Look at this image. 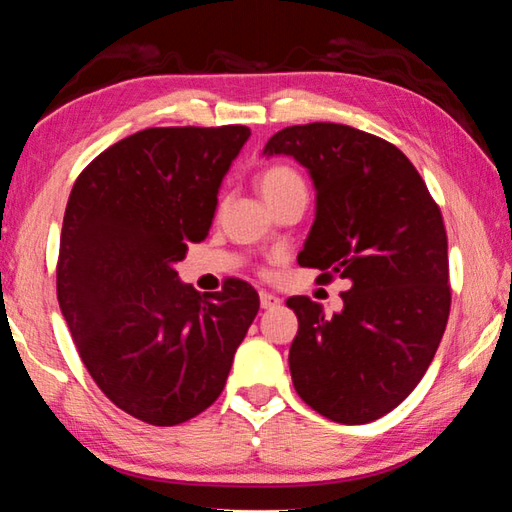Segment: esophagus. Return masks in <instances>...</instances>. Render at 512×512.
Returning a JSON list of instances; mask_svg holds the SVG:
<instances>
[{
  "label": "esophagus",
  "instance_id": "esophagus-1",
  "mask_svg": "<svg viewBox=\"0 0 512 512\" xmlns=\"http://www.w3.org/2000/svg\"><path fill=\"white\" fill-rule=\"evenodd\" d=\"M259 302H262V309H275L277 305H280V298H277L275 293L262 291L259 293Z\"/></svg>",
  "mask_w": 512,
  "mask_h": 512
}]
</instances>
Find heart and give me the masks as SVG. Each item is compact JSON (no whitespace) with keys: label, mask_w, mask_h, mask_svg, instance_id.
Returning a JSON list of instances; mask_svg holds the SVG:
<instances>
[{"label":"heart","mask_w":512,"mask_h":512,"mask_svg":"<svg viewBox=\"0 0 512 512\" xmlns=\"http://www.w3.org/2000/svg\"><path fill=\"white\" fill-rule=\"evenodd\" d=\"M259 189L266 201L273 205L293 192H305V180L289 164H271L259 173Z\"/></svg>","instance_id":"1"}]
</instances>
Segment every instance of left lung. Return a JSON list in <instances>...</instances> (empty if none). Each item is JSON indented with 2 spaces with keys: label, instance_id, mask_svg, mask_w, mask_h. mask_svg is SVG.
Instances as JSON below:
<instances>
[{
  "label": "left lung",
  "instance_id": "1",
  "mask_svg": "<svg viewBox=\"0 0 512 512\" xmlns=\"http://www.w3.org/2000/svg\"><path fill=\"white\" fill-rule=\"evenodd\" d=\"M266 155H293L316 185V221L298 255L352 289L325 316L307 296L289 350L291 379L311 409L366 424L404 402L443 339L449 287L447 232L418 169L395 144L359 128L314 121L275 133Z\"/></svg>",
  "mask_w": 512,
  "mask_h": 512
}]
</instances>
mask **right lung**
I'll return each mask as SVG.
<instances>
[{
	"mask_svg": "<svg viewBox=\"0 0 512 512\" xmlns=\"http://www.w3.org/2000/svg\"><path fill=\"white\" fill-rule=\"evenodd\" d=\"M248 126H167L124 137L85 167L65 207L58 305L90 377L133 418L173 427L221 395L259 311L248 282H178L210 230L221 180Z\"/></svg>",
	"mask_w": 512,
	"mask_h": 512,
	"instance_id": "right-lung-1",
	"label": "right lung"
}]
</instances>
